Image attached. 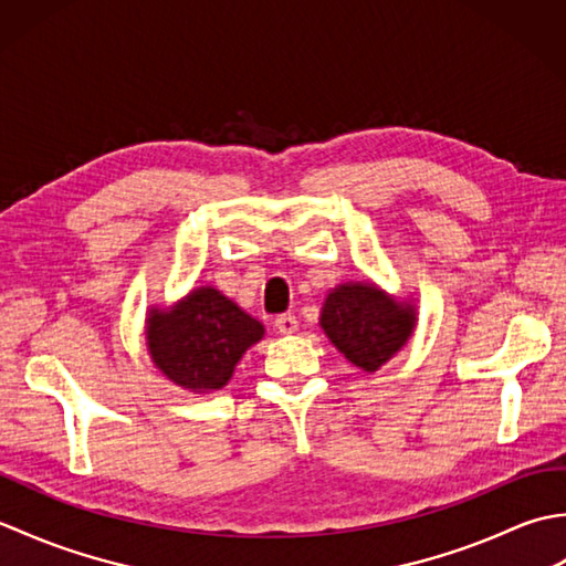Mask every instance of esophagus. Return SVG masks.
Segmentation results:
<instances>
[{
	"instance_id": "esophagus-1",
	"label": "esophagus",
	"mask_w": 566,
	"mask_h": 566,
	"mask_svg": "<svg viewBox=\"0 0 566 566\" xmlns=\"http://www.w3.org/2000/svg\"><path fill=\"white\" fill-rule=\"evenodd\" d=\"M274 328L280 331L282 335H290V333H294L298 328V321H296L294 314H282V316L274 318Z\"/></svg>"
}]
</instances>
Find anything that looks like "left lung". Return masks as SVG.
I'll return each instance as SVG.
<instances>
[{"label": "left lung", "instance_id": "8db88e82", "mask_svg": "<svg viewBox=\"0 0 566 566\" xmlns=\"http://www.w3.org/2000/svg\"><path fill=\"white\" fill-rule=\"evenodd\" d=\"M321 326L355 367L377 371L408 340L416 311L375 284H343L323 304Z\"/></svg>", "mask_w": 566, "mask_h": 566}]
</instances>
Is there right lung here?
Returning <instances> with one entry per match:
<instances>
[{"mask_svg":"<svg viewBox=\"0 0 566 566\" xmlns=\"http://www.w3.org/2000/svg\"><path fill=\"white\" fill-rule=\"evenodd\" d=\"M262 323L209 286L172 311H153L148 350L167 379L185 389L216 391L233 377L238 359L262 338Z\"/></svg>","mask_w":566,"mask_h":566,"instance_id":"right-lung-1","label":"right lung"}]
</instances>
